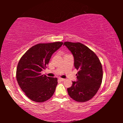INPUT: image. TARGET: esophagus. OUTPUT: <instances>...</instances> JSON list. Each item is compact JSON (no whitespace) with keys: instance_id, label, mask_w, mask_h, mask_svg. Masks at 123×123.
I'll list each match as a JSON object with an SVG mask.
<instances>
[{"instance_id":"obj_1","label":"esophagus","mask_w":123,"mask_h":123,"mask_svg":"<svg viewBox=\"0 0 123 123\" xmlns=\"http://www.w3.org/2000/svg\"><path fill=\"white\" fill-rule=\"evenodd\" d=\"M59 80H60V81H64V80H65V79H62V78H59Z\"/></svg>"}]
</instances>
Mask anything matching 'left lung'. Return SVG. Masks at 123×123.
Returning <instances> with one entry per match:
<instances>
[{
	"instance_id": "8db88e82",
	"label": "left lung",
	"mask_w": 123,
	"mask_h": 123,
	"mask_svg": "<svg viewBox=\"0 0 123 123\" xmlns=\"http://www.w3.org/2000/svg\"><path fill=\"white\" fill-rule=\"evenodd\" d=\"M74 59V67L79 70L76 75L78 81H73L67 88L69 96L78 102L88 101L96 94L103 79V68L94 52L82 43L65 42Z\"/></svg>"
}]
</instances>
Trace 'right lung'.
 I'll return each mask as SVG.
<instances>
[{"label":"right lung","mask_w":123,"mask_h":123,"mask_svg":"<svg viewBox=\"0 0 123 123\" xmlns=\"http://www.w3.org/2000/svg\"><path fill=\"white\" fill-rule=\"evenodd\" d=\"M63 42L39 43L30 48L18 62L16 70L18 84L31 100L42 103L53 96L57 85L56 78L42 75L53 54Z\"/></svg>","instance_id":"add662e5"}]
</instances>
